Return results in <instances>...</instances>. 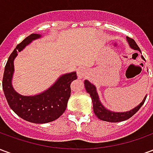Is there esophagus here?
<instances>
[{
  "mask_svg": "<svg viewBox=\"0 0 153 153\" xmlns=\"http://www.w3.org/2000/svg\"><path fill=\"white\" fill-rule=\"evenodd\" d=\"M77 75L79 79H83V77L86 75V70L83 68H79L77 70Z\"/></svg>",
  "mask_w": 153,
  "mask_h": 153,
  "instance_id": "esophagus-1",
  "label": "esophagus"
}]
</instances>
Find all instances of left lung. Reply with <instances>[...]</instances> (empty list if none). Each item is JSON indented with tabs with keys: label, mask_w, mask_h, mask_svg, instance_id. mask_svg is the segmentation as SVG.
Returning a JSON list of instances; mask_svg holds the SVG:
<instances>
[{
	"label": "left lung",
	"mask_w": 153,
	"mask_h": 153,
	"mask_svg": "<svg viewBox=\"0 0 153 153\" xmlns=\"http://www.w3.org/2000/svg\"><path fill=\"white\" fill-rule=\"evenodd\" d=\"M126 39H127L128 44H129V47H131L132 49L141 52L140 48L138 47V45L135 42V41L134 39L128 38V37L126 38ZM141 57L142 59H143L145 60L143 56ZM84 86H85L86 91L88 92V93H89L90 97L92 98L93 105V111L95 113V115H97V118L102 120H104V121L114 122L115 123V122H120L128 120L140 109V107L143 105L145 100L147 98V96H145L143 102L138 106L134 107V109H132L131 111H126V112H115V111H111L110 110L106 109V107L102 104L99 99L98 94H97V92L96 87L94 86L93 83H90L88 80H85L84 81Z\"/></svg>",
	"instance_id": "obj_1"
}]
</instances>
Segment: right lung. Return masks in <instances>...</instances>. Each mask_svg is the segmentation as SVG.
<instances>
[{"instance_id":"obj_1","label":"right lung","mask_w":153,"mask_h":153,"mask_svg":"<svg viewBox=\"0 0 153 153\" xmlns=\"http://www.w3.org/2000/svg\"><path fill=\"white\" fill-rule=\"evenodd\" d=\"M41 37L38 33H32L16 46L5 65L2 80L3 91L10 107L20 118L36 124L56 120L65 112L71 93L70 84L77 79L76 72L63 74L48 89L34 96H23L15 92L12 86V78L17 52Z\"/></svg>"}]
</instances>
